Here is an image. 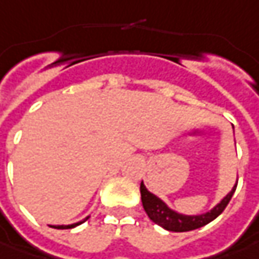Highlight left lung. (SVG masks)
Instances as JSON below:
<instances>
[{
	"mask_svg": "<svg viewBox=\"0 0 259 259\" xmlns=\"http://www.w3.org/2000/svg\"><path fill=\"white\" fill-rule=\"evenodd\" d=\"M238 186V184H236ZM236 186L232 188V191L220 201L218 206L211 208L210 211L204 214H198V216H186L181 213H177L174 210L168 207L163 203L161 198L152 194L151 191H148V188L145 187L143 181L141 183V196H142V204L146 211V214L149 216V219L156 223L158 226H161L163 229L171 232H188L198 229L201 226H206L211 220H214L220 213L226 208L229 204L232 196L236 190Z\"/></svg>",
	"mask_w": 259,
	"mask_h": 259,
	"instance_id": "obj_1",
	"label": "left lung"
}]
</instances>
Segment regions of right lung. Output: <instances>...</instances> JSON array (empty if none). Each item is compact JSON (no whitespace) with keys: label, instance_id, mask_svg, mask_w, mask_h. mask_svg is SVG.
<instances>
[{"label":"right lung","instance_id":"right-lung-1","mask_svg":"<svg viewBox=\"0 0 259 259\" xmlns=\"http://www.w3.org/2000/svg\"><path fill=\"white\" fill-rule=\"evenodd\" d=\"M87 219H88V218H85L84 220H81V222H78V223H73V225H68V226H52V228H55V229H72V228H75V226H78V225L84 223Z\"/></svg>","mask_w":259,"mask_h":259}]
</instances>
